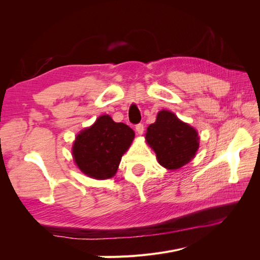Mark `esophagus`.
Listing matches in <instances>:
<instances>
[{
  "instance_id": "34e87169",
  "label": "esophagus",
  "mask_w": 260,
  "mask_h": 260,
  "mask_svg": "<svg viewBox=\"0 0 260 260\" xmlns=\"http://www.w3.org/2000/svg\"><path fill=\"white\" fill-rule=\"evenodd\" d=\"M136 130H137L139 135H142V133L144 132V124L143 123H138L136 125Z\"/></svg>"
}]
</instances>
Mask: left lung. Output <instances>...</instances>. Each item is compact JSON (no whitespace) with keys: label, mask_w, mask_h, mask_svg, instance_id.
I'll list each match as a JSON object with an SVG mask.
<instances>
[{"label":"left lung","mask_w":260,"mask_h":260,"mask_svg":"<svg viewBox=\"0 0 260 260\" xmlns=\"http://www.w3.org/2000/svg\"><path fill=\"white\" fill-rule=\"evenodd\" d=\"M146 142L162 167L175 170L190 162L200 146L199 133L169 111H160L148 125Z\"/></svg>","instance_id":"left-lung-1"}]
</instances>
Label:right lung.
<instances>
[{
    "mask_svg": "<svg viewBox=\"0 0 260 260\" xmlns=\"http://www.w3.org/2000/svg\"><path fill=\"white\" fill-rule=\"evenodd\" d=\"M135 139V131L111 116H100L91 127L76 137L73 156L84 175L93 179L112 178L117 172L122 155Z\"/></svg>",
    "mask_w": 260,
    "mask_h": 260,
    "instance_id": "add662e5",
    "label": "right lung"
}]
</instances>
